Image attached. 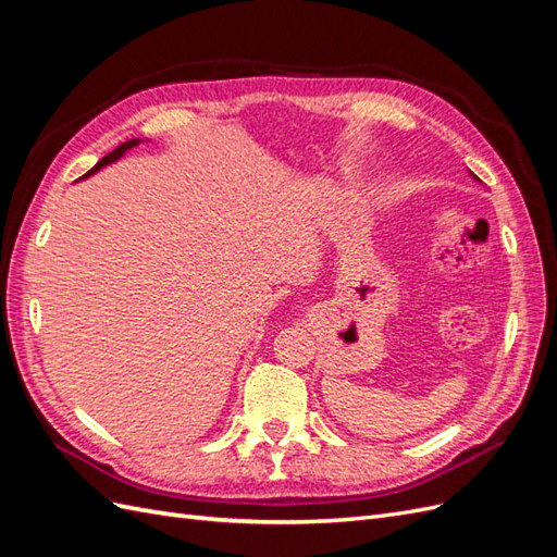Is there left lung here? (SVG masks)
Returning a JSON list of instances; mask_svg holds the SVG:
<instances>
[{
  "instance_id": "8db88e82",
  "label": "left lung",
  "mask_w": 557,
  "mask_h": 557,
  "mask_svg": "<svg viewBox=\"0 0 557 557\" xmlns=\"http://www.w3.org/2000/svg\"><path fill=\"white\" fill-rule=\"evenodd\" d=\"M469 174H471V172H469ZM471 178H474V181H479V178H476V176H474V174H471Z\"/></svg>"
}]
</instances>
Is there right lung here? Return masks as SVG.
<instances>
[{"label": "right lung", "instance_id": "right-lung-1", "mask_svg": "<svg viewBox=\"0 0 557 557\" xmlns=\"http://www.w3.org/2000/svg\"><path fill=\"white\" fill-rule=\"evenodd\" d=\"M141 144V139H129V141H125V144H121V146H117L115 150H113V153H109L107 158H102V160H99L95 166H92V170L86 174V176H83V178H88V176H92L95 172H99V170H102V166H107V164H111V162H115V160H121L125 153H127V150L129 148H134V146H139Z\"/></svg>", "mask_w": 557, "mask_h": 557}]
</instances>
